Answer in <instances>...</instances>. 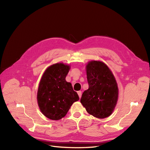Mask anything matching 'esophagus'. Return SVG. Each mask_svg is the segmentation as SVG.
Masks as SVG:
<instances>
[{
  "mask_svg": "<svg viewBox=\"0 0 150 150\" xmlns=\"http://www.w3.org/2000/svg\"><path fill=\"white\" fill-rule=\"evenodd\" d=\"M78 95H79V98H81V95H82V92H81V91H78Z\"/></svg>",
  "mask_w": 150,
  "mask_h": 150,
  "instance_id": "34e87169",
  "label": "esophagus"
}]
</instances>
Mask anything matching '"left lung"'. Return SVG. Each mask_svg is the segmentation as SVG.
I'll use <instances>...</instances> for the list:
<instances>
[{
	"label": "left lung",
	"mask_w": 150,
	"mask_h": 150,
	"mask_svg": "<svg viewBox=\"0 0 150 150\" xmlns=\"http://www.w3.org/2000/svg\"><path fill=\"white\" fill-rule=\"evenodd\" d=\"M88 89L81 103L89 114L98 118L110 116L116 105L118 88L111 71L104 62L92 61L86 66Z\"/></svg>",
	"instance_id": "8db88e82"
}]
</instances>
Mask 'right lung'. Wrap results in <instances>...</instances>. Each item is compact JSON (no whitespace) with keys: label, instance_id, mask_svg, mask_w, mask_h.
<instances>
[{"label":"right lung","instance_id":"1","mask_svg":"<svg viewBox=\"0 0 150 150\" xmlns=\"http://www.w3.org/2000/svg\"><path fill=\"white\" fill-rule=\"evenodd\" d=\"M70 66L57 63L45 71L39 83L38 103L40 111L47 118L59 120L64 117L72 104L79 100L72 84L66 81Z\"/></svg>","mask_w":150,"mask_h":150}]
</instances>
